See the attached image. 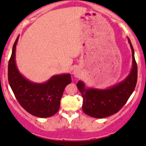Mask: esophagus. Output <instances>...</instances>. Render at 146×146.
I'll list each match as a JSON object with an SVG mask.
<instances>
[{"label": "esophagus", "instance_id": "34e87169", "mask_svg": "<svg viewBox=\"0 0 146 146\" xmlns=\"http://www.w3.org/2000/svg\"><path fill=\"white\" fill-rule=\"evenodd\" d=\"M73 73H74V76L76 78H78L80 76V72L77 69H75L74 71H73Z\"/></svg>", "mask_w": 146, "mask_h": 146}]
</instances>
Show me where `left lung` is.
Wrapping results in <instances>:
<instances>
[{
  "label": "left lung",
  "mask_w": 146,
  "mask_h": 146,
  "mask_svg": "<svg viewBox=\"0 0 146 146\" xmlns=\"http://www.w3.org/2000/svg\"><path fill=\"white\" fill-rule=\"evenodd\" d=\"M132 51V68L126 78L106 89L88 88L81 80L77 82L83 102L82 111L94 118H105L118 112L126 104L136 87L138 76L134 50L128 37Z\"/></svg>",
  "instance_id": "8db88e82"
}]
</instances>
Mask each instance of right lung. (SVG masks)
<instances>
[{
	"mask_svg": "<svg viewBox=\"0 0 146 146\" xmlns=\"http://www.w3.org/2000/svg\"><path fill=\"white\" fill-rule=\"evenodd\" d=\"M16 39L8 63V81L20 105L32 115L39 118L52 117L59 110L66 86L71 82L70 73L55 75L42 83L29 80L20 73L15 61Z\"/></svg>",
	"mask_w": 146,
	"mask_h": 146,
	"instance_id": "1",
	"label": "right lung"
}]
</instances>
